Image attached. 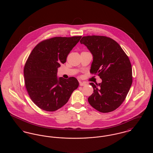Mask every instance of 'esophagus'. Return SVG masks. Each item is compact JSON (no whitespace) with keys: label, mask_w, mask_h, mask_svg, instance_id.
<instances>
[{"label":"esophagus","mask_w":153,"mask_h":153,"mask_svg":"<svg viewBox=\"0 0 153 153\" xmlns=\"http://www.w3.org/2000/svg\"><path fill=\"white\" fill-rule=\"evenodd\" d=\"M87 84L84 82H80V86H84V85H86Z\"/></svg>","instance_id":"obj_1"}]
</instances>
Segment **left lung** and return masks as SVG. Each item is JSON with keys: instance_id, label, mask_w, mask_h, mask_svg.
<instances>
[{"instance_id": "obj_1", "label": "left lung", "mask_w": 153, "mask_h": 153, "mask_svg": "<svg viewBox=\"0 0 153 153\" xmlns=\"http://www.w3.org/2000/svg\"><path fill=\"white\" fill-rule=\"evenodd\" d=\"M93 55L90 73L97 74L102 83L89 84L94 94L88 100L102 113L117 108L124 102L132 82L130 61L121 46L112 38L102 36H83L80 41Z\"/></svg>"}]
</instances>
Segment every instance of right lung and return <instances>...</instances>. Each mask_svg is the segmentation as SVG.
Instances as JSON below:
<instances>
[{"label":"right lung","instance_id":"obj_1","mask_svg":"<svg viewBox=\"0 0 153 153\" xmlns=\"http://www.w3.org/2000/svg\"><path fill=\"white\" fill-rule=\"evenodd\" d=\"M81 36H56L37 44L24 66L25 84L30 99L39 108L55 111L69 100L79 83L75 77H57V68Z\"/></svg>","mask_w":153,"mask_h":153}]
</instances>
